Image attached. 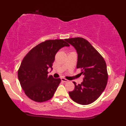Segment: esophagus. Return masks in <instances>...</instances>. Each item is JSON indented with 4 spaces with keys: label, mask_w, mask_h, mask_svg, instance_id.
Wrapping results in <instances>:
<instances>
[{
    "label": "esophagus",
    "mask_w": 126,
    "mask_h": 126,
    "mask_svg": "<svg viewBox=\"0 0 126 126\" xmlns=\"http://www.w3.org/2000/svg\"><path fill=\"white\" fill-rule=\"evenodd\" d=\"M61 80L62 81H63V82H64V83H67L68 81V80H67V79H65L64 78H61Z\"/></svg>",
    "instance_id": "1"
}]
</instances>
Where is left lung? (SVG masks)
I'll use <instances>...</instances> for the list:
<instances>
[{"mask_svg": "<svg viewBox=\"0 0 126 126\" xmlns=\"http://www.w3.org/2000/svg\"><path fill=\"white\" fill-rule=\"evenodd\" d=\"M65 41L75 48L78 54L77 68H81L84 75L81 84L69 92L72 100L82 105L91 104L100 96L108 80L107 65L103 58L87 40L82 38L66 39Z\"/></svg>", "mask_w": 126, "mask_h": 126, "instance_id": "obj_1", "label": "left lung"}]
</instances>
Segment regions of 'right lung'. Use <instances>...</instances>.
I'll return each instance as SVG.
<instances>
[{
	"instance_id": "1",
	"label": "right lung",
	"mask_w": 126,
	"mask_h": 126,
	"mask_svg": "<svg viewBox=\"0 0 126 126\" xmlns=\"http://www.w3.org/2000/svg\"><path fill=\"white\" fill-rule=\"evenodd\" d=\"M68 47L65 39L46 40L31 49L24 56L18 70V79L26 95L37 102H46L54 96L61 79L48 76L58 51Z\"/></svg>"
}]
</instances>
